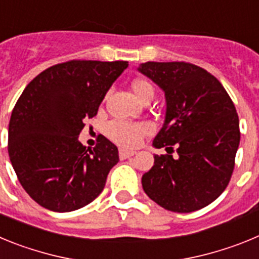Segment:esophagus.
<instances>
[{"instance_id": "esophagus-1", "label": "esophagus", "mask_w": 259, "mask_h": 259, "mask_svg": "<svg viewBox=\"0 0 259 259\" xmlns=\"http://www.w3.org/2000/svg\"><path fill=\"white\" fill-rule=\"evenodd\" d=\"M135 154H136V152H132V150H124V149L119 150V157H120V159H127V158L132 157V155Z\"/></svg>"}]
</instances>
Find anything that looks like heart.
Listing matches in <instances>:
<instances>
[{
	"instance_id": "b5f03b06",
	"label": "heart",
	"mask_w": 259,
	"mask_h": 259,
	"mask_svg": "<svg viewBox=\"0 0 259 259\" xmlns=\"http://www.w3.org/2000/svg\"><path fill=\"white\" fill-rule=\"evenodd\" d=\"M131 88L140 101L152 100L154 97V88L148 80L137 79L132 81ZM107 135L113 141L125 148H134L139 145L144 136L149 135L152 127L146 123H130L122 120H114L106 128Z\"/></svg>"
}]
</instances>
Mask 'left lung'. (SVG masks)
Wrapping results in <instances>:
<instances>
[{
	"instance_id": "obj_1",
	"label": "left lung",
	"mask_w": 259,
	"mask_h": 259,
	"mask_svg": "<svg viewBox=\"0 0 259 259\" xmlns=\"http://www.w3.org/2000/svg\"><path fill=\"white\" fill-rule=\"evenodd\" d=\"M137 70L164 92L166 115L154 148L175 145L178 157L154 155L143 189L163 209L192 212L226 189L240 144L239 116L218 79L185 62H146Z\"/></svg>"
}]
</instances>
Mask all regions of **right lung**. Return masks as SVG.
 <instances>
[{
	"label": "right lung",
	"mask_w": 259,
	"mask_h": 259,
	"mask_svg": "<svg viewBox=\"0 0 259 259\" xmlns=\"http://www.w3.org/2000/svg\"><path fill=\"white\" fill-rule=\"evenodd\" d=\"M127 67L125 61H68L23 91L11 113L8 150L19 183L40 206L74 211L104 191L118 148L101 136L87 149L79 135Z\"/></svg>",
	"instance_id": "right-lung-1"
}]
</instances>
